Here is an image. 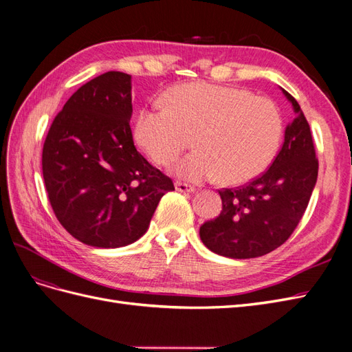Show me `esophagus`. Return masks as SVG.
<instances>
[{"label":"esophagus","instance_id":"1","mask_svg":"<svg viewBox=\"0 0 352 352\" xmlns=\"http://www.w3.org/2000/svg\"><path fill=\"white\" fill-rule=\"evenodd\" d=\"M175 188H176V190H179V192H194L195 190V186L184 184V182H176Z\"/></svg>","mask_w":352,"mask_h":352}]
</instances>
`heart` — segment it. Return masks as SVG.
Segmentation results:
<instances>
[{
  "label": "heart",
  "mask_w": 352,
  "mask_h": 352,
  "mask_svg": "<svg viewBox=\"0 0 352 352\" xmlns=\"http://www.w3.org/2000/svg\"><path fill=\"white\" fill-rule=\"evenodd\" d=\"M163 104L138 113L136 141L155 163L167 166L194 136L197 150L173 166L190 182H247L267 168L279 148L283 122L278 107L250 91L192 82L168 89Z\"/></svg>",
  "instance_id": "1"
}]
</instances>
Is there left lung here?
<instances>
[{
  "label": "left lung",
  "instance_id": "left-lung-1",
  "mask_svg": "<svg viewBox=\"0 0 352 352\" xmlns=\"http://www.w3.org/2000/svg\"><path fill=\"white\" fill-rule=\"evenodd\" d=\"M296 117L270 167L251 182L221 189L220 214L199 228L206 247L223 257L255 258L276 250L302 219L317 182L318 160L300 104L282 89Z\"/></svg>",
  "mask_w": 352,
  "mask_h": 352
}]
</instances>
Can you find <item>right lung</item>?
<instances>
[{"mask_svg": "<svg viewBox=\"0 0 352 352\" xmlns=\"http://www.w3.org/2000/svg\"><path fill=\"white\" fill-rule=\"evenodd\" d=\"M132 76L89 80L56 116L42 148V175L57 220L97 248L140 239L172 179L136 151L131 131Z\"/></svg>", "mask_w": 352, "mask_h": 352, "instance_id": "right-lung-1", "label": "right lung"}]
</instances>
